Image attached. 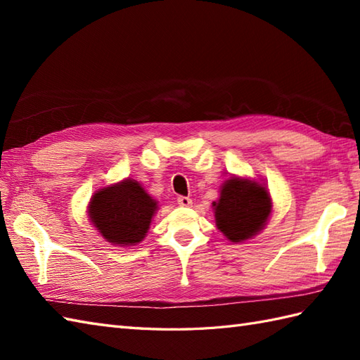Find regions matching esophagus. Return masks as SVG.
<instances>
[{"label":"esophagus","instance_id":"obj_1","mask_svg":"<svg viewBox=\"0 0 360 360\" xmlns=\"http://www.w3.org/2000/svg\"><path fill=\"white\" fill-rule=\"evenodd\" d=\"M178 204L181 207H190L192 205V200L188 196H178Z\"/></svg>","mask_w":360,"mask_h":360}]
</instances>
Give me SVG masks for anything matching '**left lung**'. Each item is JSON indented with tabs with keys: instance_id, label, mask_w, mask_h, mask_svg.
<instances>
[{
	"instance_id": "left-lung-1",
	"label": "left lung",
	"mask_w": 360,
	"mask_h": 360,
	"mask_svg": "<svg viewBox=\"0 0 360 360\" xmlns=\"http://www.w3.org/2000/svg\"><path fill=\"white\" fill-rule=\"evenodd\" d=\"M217 227L232 243H243L263 231L272 212V200L264 184L248 178H229L219 200L212 204Z\"/></svg>"
}]
</instances>
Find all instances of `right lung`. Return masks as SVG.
<instances>
[{
    "instance_id": "right-lung-1",
    "label": "right lung",
    "mask_w": 360,
    "mask_h": 360,
    "mask_svg": "<svg viewBox=\"0 0 360 360\" xmlns=\"http://www.w3.org/2000/svg\"><path fill=\"white\" fill-rule=\"evenodd\" d=\"M158 201L136 179L98 190L88 204V217L103 238L117 246H134L147 235Z\"/></svg>"
}]
</instances>
